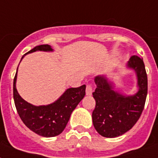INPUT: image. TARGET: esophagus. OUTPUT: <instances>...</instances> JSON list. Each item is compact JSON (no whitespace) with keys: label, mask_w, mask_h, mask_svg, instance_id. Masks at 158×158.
Listing matches in <instances>:
<instances>
[{"label":"esophagus","mask_w":158,"mask_h":158,"mask_svg":"<svg viewBox=\"0 0 158 158\" xmlns=\"http://www.w3.org/2000/svg\"><path fill=\"white\" fill-rule=\"evenodd\" d=\"M93 91H94V87H93V84H87V87H86V94L87 95H92V94H93Z\"/></svg>","instance_id":"1"}]
</instances>
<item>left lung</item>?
I'll list each match as a JSON object with an SVG mask.
<instances>
[{
	"label": "left lung",
	"instance_id": "1",
	"mask_svg": "<svg viewBox=\"0 0 158 158\" xmlns=\"http://www.w3.org/2000/svg\"><path fill=\"white\" fill-rule=\"evenodd\" d=\"M128 66L135 70L139 92L126 97L112 90L105 77L97 76V89L93 93L96 106L93 111V123L99 135L115 138L130 130L139 119L144 108L148 94V77L142 58L132 56Z\"/></svg>",
	"mask_w": 158,
	"mask_h": 158
}]
</instances>
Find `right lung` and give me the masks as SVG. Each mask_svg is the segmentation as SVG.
<instances>
[{
  "label": "right lung",
  "instance_id": "right-lung-1",
  "mask_svg": "<svg viewBox=\"0 0 158 158\" xmlns=\"http://www.w3.org/2000/svg\"><path fill=\"white\" fill-rule=\"evenodd\" d=\"M36 51L49 52L52 51V49L51 46L44 44L37 46L26 54ZM16 78L17 71L14 78L13 96L17 112L23 124L29 130L43 137H54L59 135L64 130L72 111L84 98L86 86L84 84L79 88L67 89L54 103L35 106L24 101L19 96L15 87Z\"/></svg>",
  "mask_w": 158,
  "mask_h": 158
}]
</instances>
